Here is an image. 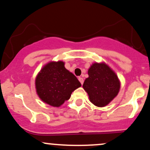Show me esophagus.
I'll return each instance as SVG.
<instances>
[{
	"mask_svg": "<svg viewBox=\"0 0 150 150\" xmlns=\"http://www.w3.org/2000/svg\"><path fill=\"white\" fill-rule=\"evenodd\" d=\"M78 80H79V81H80V82L81 83V85H82V84H83V82H84V80H83V78H82V77H78Z\"/></svg>",
	"mask_w": 150,
	"mask_h": 150,
	"instance_id": "1",
	"label": "esophagus"
}]
</instances>
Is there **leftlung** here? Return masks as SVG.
Wrapping results in <instances>:
<instances>
[{"label":"left lung","mask_w":150,"mask_h":150,"mask_svg":"<svg viewBox=\"0 0 150 150\" xmlns=\"http://www.w3.org/2000/svg\"><path fill=\"white\" fill-rule=\"evenodd\" d=\"M89 77L83 88L93 104L103 107L116 97L120 89V81L116 73L104 63H93L88 70Z\"/></svg>","instance_id":"obj_1"}]
</instances>
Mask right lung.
<instances>
[{
	"label": "right lung",
	"instance_id": "right-lung-1",
	"mask_svg": "<svg viewBox=\"0 0 150 150\" xmlns=\"http://www.w3.org/2000/svg\"><path fill=\"white\" fill-rule=\"evenodd\" d=\"M64 64L63 61L50 62L36 77L38 96L44 102L54 107L68 100L72 92L81 86L77 77L65 68Z\"/></svg>",
	"mask_w": 150,
	"mask_h": 150
}]
</instances>
